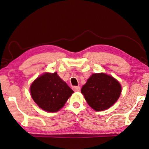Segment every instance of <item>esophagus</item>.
I'll return each mask as SVG.
<instances>
[{"instance_id":"esophagus-1","label":"esophagus","mask_w":149,"mask_h":149,"mask_svg":"<svg viewBox=\"0 0 149 149\" xmlns=\"http://www.w3.org/2000/svg\"><path fill=\"white\" fill-rule=\"evenodd\" d=\"M72 89L74 90V91H79L81 90V87H79V86H77V87L74 86V87H72Z\"/></svg>"}]
</instances>
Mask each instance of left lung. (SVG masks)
I'll return each mask as SVG.
<instances>
[{
  "label": "left lung",
  "instance_id": "8db88e82",
  "mask_svg": "<svg viewBox=\"0 0 149 149\" xmlns=\"http://www.w3.org/2000/svg\"><path fill=\"white\" fill-rule=\"evenodd\" d=\"M121 91L119 82L103 72L93 74L81 89L86 101L97 111L109 108L120 97Z\"/></svg>",
  "mask_w": 149,
  "mask_h": 149
}]
</instances>
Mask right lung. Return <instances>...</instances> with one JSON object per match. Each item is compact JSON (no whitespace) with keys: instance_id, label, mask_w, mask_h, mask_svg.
Masks as SVG:
<instances>
[{"instance_id":"add662e5","label":"right lung","mask_w":149,"mask_h":149,"mask_svg":"<svg viewBox=\"0 0 149 149\" xmlns=\"http://www.w3.org/2000/svg\"><path fill=\"white\" fill-rule=\"evenodd\" d=\"M31 97L41 109L56 112L62 108L74 91L57 74L46 72L30 86Z\"/></svg>"}]
</instances>
